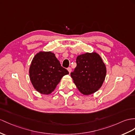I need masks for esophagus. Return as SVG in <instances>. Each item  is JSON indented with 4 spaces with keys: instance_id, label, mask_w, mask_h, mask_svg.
<instances>
[{
    "instance_id": "34e87169",
    "label": "esophagus",
    "mask_w": 135,
    "mask_h": 135,
    "mask_svg": "<svg viewBox=\"0 0 135 135\" xmlns=\"http://www.w3.org/2000/svg\"><path fill=\"white\" fill-rule=\"evenodd\" d=\"M67 70H68V71L69 72V73H71V71H72V69H71V68H70V67H69V68H67Z\"/></svg>"
}]
</instances>
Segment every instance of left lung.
<instances>
[{"label": "left lung", "mask_w": 135, "mask_h": 135, "mask_svg": "<svg viewBox=\"0 0 135 135\" xmlns=\"http://www.w3.org/2000/svg\"><path fill=\"white\" fill-rule=\"evenodd\" d=\"M76 64L71 76L78 90L84 95L98 91L103 84L107 73L101 56L95 52L81 54L77 57Z\"/></svg>", "instance_id": "8db88e82"}]
</instances>
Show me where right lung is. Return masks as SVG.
Returning <instances> with one entry per match:
<instances>
[{
    "instance_id": "right-lung-1",
    "label": "right lung",
    "mask_w": 135,
    "mask_h": 135,
    "mask_svg": "<svg viewBox=\"0 0 135 135\" xmlns=\"http://www.w3.org/2000/svg\"><path fill=\"white\" fill-rule=\"evenodd\" d=\"M69 74L51 51H40L31 63L29 75L33 88L41 94L49 95L56 88L61 78Z\"/></svg>"
}]
</instances>
